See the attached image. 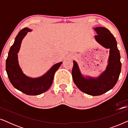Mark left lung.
Returning <instances> with one entry per match:
<instances>
[{"label": "left lung", "instance_id": "8db88e82", "mask_svg": "<svg viewBox=\"0 0 128 128\" xmlns=\"http://www.w3.org/2000/svg\"><path fill=\"white\" fill-rule=\"evenodd\" d=\"M95 36L98 42L110 49V57L106 70L96 78H84L80 73L78 64L73 61L72 78L73 82L82 92L92 96H100L111 90L116 84L121 70L120 56L114 36L107 28L96 27Z\"/></svg>", "mask_w": 128, "mask_h": 128}]
</instances>
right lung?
<instances>
[{
  "label": "right lung",
  "instance_id": "1",
  "mask_svg": "<svg viewBox=\"0 0 128 128\" xmlns=\"http://www.w3.org/2000/svg\"><path fill=\"white\" fill-rule=\"evenodd\" d=\"M28 28L22 29L15 38L11 46L6 62V70L10 83L17 90L30 96H36L46 92L53 82L55 72L60 67L62 62L55 64L45 75L41 78H31L26 76L22 72L17 60V53L22 40L28 32Z\"/></svg>",
  "mask_w": 128,
  "mask_h": 128
}]
</instances>
